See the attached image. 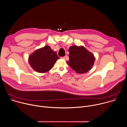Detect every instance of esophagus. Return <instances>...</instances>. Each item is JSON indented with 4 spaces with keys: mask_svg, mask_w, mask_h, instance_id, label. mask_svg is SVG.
<instances>
[{
    "mask_svg": "<svg viewBox=\"0 0 127 127\" xmlns=\"http://www.w3.org/2000/svg\"><path fill=\"white\" fill-rule=\"evenodd\" d=\"M63 59H66V56H64V57H62Z\"/></svg>",
    "mask_w": 127,
    "mask_h": 127,
    "instance_id": "obj_1",
    "label": "esophagus"
}]
</instances>
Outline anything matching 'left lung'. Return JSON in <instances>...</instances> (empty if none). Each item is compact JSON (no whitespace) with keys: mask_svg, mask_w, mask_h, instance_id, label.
<instances>
[{"mask_svg":"<svg viewBox=\"0 0 127 127\" xmlns=\"http://www.w3.org/2000/svg\"><path fill=\"white\" fill-rule=\"evenodd\" d=\"M69 60L67 63L79 73H84L92 69L95 61L93 54L84 47L71 46L69 49Z\"/></svg>","mask_w":127,"mask_h":127,"instance_id":"1","label":"left lung"}]
</instances>
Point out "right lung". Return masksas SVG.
I'll return each mask as SVG.
<instances>
[{"instance_id": "add662e5", "label": "right lung", "mask_w": 127, "mask_h": 127, "mask_svg": "<svg viewBox=\"0 0 127 127\" xmlns=\"http://www.w3.org/2000/svg\"><path fill=\"white\" fill-rule=\"evenodd\" d=\"M59 59L56 52L50 46H46L37 50L29 56V62L31 66L39 73H45L50 70Z\"/></svg>"}]
</instances>
